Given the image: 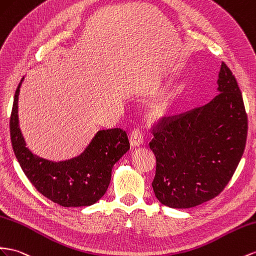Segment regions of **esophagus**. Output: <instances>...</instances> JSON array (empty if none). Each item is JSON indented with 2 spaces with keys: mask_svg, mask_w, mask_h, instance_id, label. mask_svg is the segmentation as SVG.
I'll return each instance as SVG.
<instances>
[{
  "mask_svg": "<svg viewBox=\"0 0 256 256\" xmlns=\"http://www.w3.org/2000/svg\"><path fill=\"white\" fill-rule=\"evenodd\" d=\"M143 144V134L139 129H136L130 134V145L132 148H138Z\"/></svg>",
  "mask_w": 256,
  "mask_h": 256,
  "instance_id": "34e87169",
  "label": "esophagus"
}]
</instances>
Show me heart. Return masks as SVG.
<instances>
[{"label":"heart","instance_id":"obj_1","mask_svg":"<svg viewBox=\"0 0 256 256\" xmlns=\"http://www.w3.org/2000/svg\"><path fill=\"white\" fill-rule=\"evenodd\" d=\"M180 86H174L166 90L160 98L152 102L145 111V117L150 122H160L167 118L180 96Z\"/></svg>","mask_w":256,"mask_h":256}]
</instances>
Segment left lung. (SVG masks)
Returning <instances> with one entry per match:
<instances>
[{
  "label": "left lung",
  "instance_id": "obj_1",
  "mask_svg": "<svg viewBox=\"0 0 256 256\" xmlns=\"http://www.w3.org/2000/svg\"><path fill=\"white\" fill-rule=\"evenodd\" d=\"M216 84L209 103L164 122L150 143L156 156L152 186L169 208H192L216 197L242 157L248 118L237 80L224 62Z\"/></svg>",
  "mask_w": 256,
  "mask_h": 256
}]
</instances>
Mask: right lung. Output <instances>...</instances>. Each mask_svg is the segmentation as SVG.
I'll return each mask as SVG.
<instances>
[{
  "label": "right lung",
  "mask_w": 256,
  "mask_h": 256,
  "mask_svg": "<svg viewBox=\"0 0 256 256\" xmlns=\"http://www.w3.org/2000/svg\"><path fill=\"white\" fill-rule=\"evenodd\" d=\"M20 80L14 96L10 115V140L14 153L26 176L40 194L66 208L87 206L106 194L113 166L130 148L126 131L99 130L78 156L54 162L40 157L26 146L19 126L18 100Z\"/></svg>",
  "instance_id": "right-lung-1"
}]
</instances>
